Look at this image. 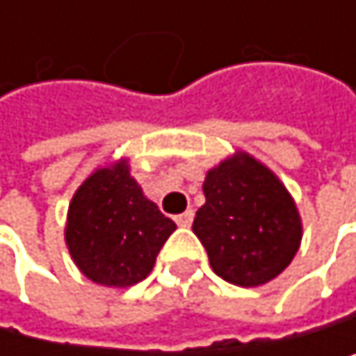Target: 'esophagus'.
<instances>
[{
	"label": "esophagus",
	"instance_id": "34e87169",
	"mask_svg": "<svg viewBox=\"0 0 356 356\" xmlns=\"http://www.w3.org/2000/svg\"><path fill=\"white\" fill-rule=\"evenodd\" d=\"M192 220H194V211H186V213H181V216H177V218H175V222L179 224V226H184V228H188V226L192 224Z\"/></svg>",
	"mask_w": 356,
	"mask_h": 356
}]
</instances>
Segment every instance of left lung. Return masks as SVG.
Segmentation results:
<instances>
[{"label": "left lung", "mask_w": 356, "mask_h": 356, "mask_svg": "<svg viewBox=\"0 0 356 356\" xmlns=\"http://www.w3.org/2000/svg\"><path fill=\"white\" fill-rule=\"evenodd\" d=\"M202 192L192 230L222 280L261 286L291 265L301 243V218L265 164L239 152L207 172Z\"/></svg>", "instance_id": "obj_1"}]
</instances>
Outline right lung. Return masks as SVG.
Wrapping results in <instances>:
<instances>
[{
    "label": "right lung",
    "mask_w": 356,
    "mask_h": 356,
    "mask_svg": "<svg viewBox=\"0 0 356 356\" xmlns=\"http://www.w3.org/2000/svg\"><path fill=\"white\" fill-rule=\"evenodd\" d=\"M175 228L121 160L98 168L76 190L67 209L65 243L91 282L126 289L152 273Z\"/></svg>",
    "instance_id": "obj_1"
}]
</instances>
